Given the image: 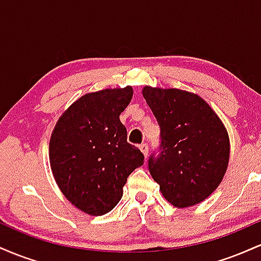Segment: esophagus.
<instances>
[{
	"instance_id": "34e87169",
	"label": "esophagus",
	"mask_w": 261,
	"mask_h": 261,
	"mask_svg": "<svg viewBox=\"0 0 261 261\" xmlns=\"http://www.w3.org/2000/svg\"><path fill=\"white\" fill-rule=\"evenodd\" d=\"M140 149H141V152L143 153V155H145V157H147V154H148V145H147V143H142V145H140Z\"/></svg>"
}]
</instances>
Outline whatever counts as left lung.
I'll list each match as a JSON object with an SVG mask.
<instances>
[{
	"mask_svg": "<svg viewBox=\"0 0 261 261\" xmlns=\"http://www.w3.org/2000/svg\"><path fill=\"white\" fill-rule=\"evenodd\" d=\"M142 94L161 127L160 153L148 160L152 178L175 207L203 201L216 190L228 167L226 127L194 93L146 86Z\"/></svg>",
	"mask_w": 261,
	"mask_h": 261,
	"instance_id": "obj_1",
	"label": "left lung"
}]
</instances>
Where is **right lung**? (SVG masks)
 I'll use <instances>...</instances> for the list:
<instances>
[{
  "instance_id": "1",
  "label": "right lung",
  "mask_w": 261,
  "mask_h": 261,
  "mask_svg": "<svg viewBox=\"0 0 261 261\" xmlns=\"http://www.w3.org/2000/svg\"><path fill=\"white\" fill-rule=\"evenodd\" d=\"M133 93L127 86L85 94L62 114L50 139V166L60 190L92 216L118 205L127 176L145 160L127 142L119 118Z\"/></svg>"
}]
</instances>
